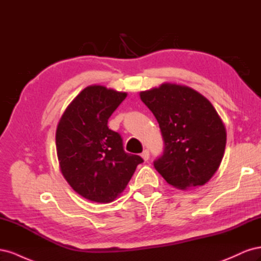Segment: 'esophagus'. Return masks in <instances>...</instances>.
Here are the masks:
<instances>
[{"label": "esophagus", "instance_id": "esophagus-1", "mask_svg": "<svg viewBox=\"0 0 261 261\" xmlns=\"http://www.w3.org/2000/svg\"><path fill=\"white\" fill-rule=\"evenodd\" d=\"M141 158H143V159H144L145 161H148V160H149V151H148L147 149L144 150L143 153H141Z\"/></svg>", "mask_w": 261, "mask_h": 261}]
</instances>
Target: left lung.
I'll list each match as a JSON object with an SVG mask.
<instances>
[{
  "instance_id": "left-lung-1",
  "label": "left lung",
  "mask_w": 261,
  "mask_h": 261,
  "mask_svg": "<svg viewBox=\"0 0 261 261\" xmlns=\"http://www.w3.org/2000/svg\"><path fill=\"white\" fill-rule=\"evenodd\" d=\"M139 96L155 116L164 141L155 170L178 189L206 184L219 169L226 144L225 127L210 101L170 83Z\"/></svg>"
}]
</instances>
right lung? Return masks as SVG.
Returning a JSON list of instances; mask_svg holds the SVG:
<instances>
[{
    "mask_svg": "<svg viewBox=\"0 0 261 261\" xmlns=\"http://www.w3.org/2000/svg\"><path fill=\"white\" fill-rule=\"evenodd\" d=\"M127 96L103 86L87 87L70 102L58 124L55 143L63 176L94 202H111L144 160L124 151L122 137L108 120Z\"/></svg>",
    "mask_w": 261,
    "mask_h": 261,
    "instance_id": "add662e5",
    "label": "right lung"
}]
</instances>
